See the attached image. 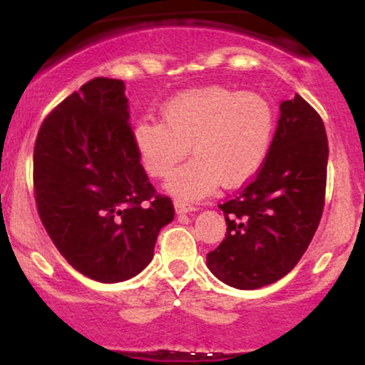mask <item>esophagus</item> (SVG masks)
<instances>
[{
    "label": "esophagus",
    "mask_w": 365,
    "mask_h": 365,
    "mask_svg": "<svg viewBox=\"0 0 365 365\" xmlns=\"http://www.w3.org/2000/svg\"><path fill=\"white\" fill-rule=\"evenodd\" d=\"M175 209H177V212H190V211H195V206L190 202H185V200H175Z\"/></svg>",
    "instance_id": "34e87169"
}]
</instances>
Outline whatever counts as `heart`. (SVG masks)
Masks as SVG:
<instances>
[{"instance_id": "1", "label": "heart", "mask_w": 365, "mask_h": 365, "mask_svg": "<svg viewBox=\"0 0 365 365\" xmlns=\"http://www.w3.org/2000/svg\"><path fill=\"white\" fill-rule=\"evenodd\" d=\"M274 111L257 92L207 86L175 96L163 121L142 118L133 144L150 177L165 178L187 156L195 159L171 175L168 188L185 199L206 195L217 183L235 187L252 178L269 153Z\"/></svg>"}]
</instances>
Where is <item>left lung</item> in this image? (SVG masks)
Segmentation results:
<instances>
[{"label": "left lung", "mask_w": 365, "mask_h": 365, "mask_svg": "<svg viewBox=\"0 0 365 365\" xmlns=\"http://www.w3.org/2000/svg\"><path fill=\"white\" fill-rule=\"evenodd\" d=\"M269 153L220 209L223 242L207 254L216 278L255 290L288 274L311 244L326 199L328 139L319 113L295 94L279 106Z\"/></svg>", "instance_id": "8db88e82"}]
</instances>
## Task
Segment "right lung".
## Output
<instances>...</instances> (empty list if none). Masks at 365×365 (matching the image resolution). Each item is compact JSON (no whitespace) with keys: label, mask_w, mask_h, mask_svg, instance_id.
Here are the masks:
<instances>
[{"label":"right lung","mask_w":365,"mask_h":365,"mask_svg":"<svg viewBox=\"0 0 365 365\" xmlns=\"http://www.w3.org/2000/svg\"><path fill=\"white\" fill-rule=\"evenodd\" d=\"M125 83L98 77L46 116L34 145V197L46 232L70 266L103 283L150 262L175 216L133 144Z\"/></svg>","instance_id":"right-lung-1"}]
</instances>
